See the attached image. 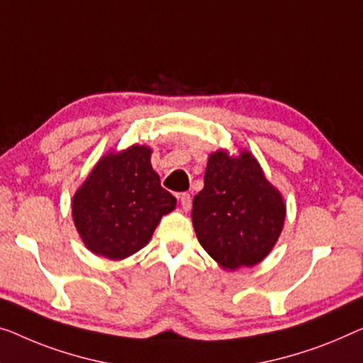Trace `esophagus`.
<instances>
[{"instance_id": "34e87169", "label": "esophagus", "mask_w": 363, "mask_h": 363, "mask_svg": "<svg viewBox=\"0 0 363 363\" xmlns=\"http://www.w3.org/2000/svg\"><path fill=\"white\" fill-rule=\"evenodd\" d=\"M179 200H181V207L187 212V210L191 208V205H192V197H191V194H187V192L181 194V196H179Z\"/></svg>"}]
</instances>
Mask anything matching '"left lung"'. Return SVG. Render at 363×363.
I'll return each mask as SVG.
<instances>
[{
  "label": "left lung",
  "mask_w": 363,
  "mask_h": 363,
  "mask_svg": "<svg viewBox=\"0 0 363 363\" xmlns=\"http://www.w3.org/2000/svg\"><path fill=\"white\" fill-rule=\"evenodd\" d=\"M285 205L247 151L208 158L203 189L194 197L192 223L199 242L221 267L261 262L279 240Z\"/></svg>",
  "instance_id": "left-lung-1"
}]
</instances>
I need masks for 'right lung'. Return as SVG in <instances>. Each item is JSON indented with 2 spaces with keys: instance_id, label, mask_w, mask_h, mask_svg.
Returning <instances> with one entry per match:
<instances>
[{
  "instance_id": "1",
  "label": "right lung",
  "mask_w": 363,
  "mask_h": 363,
  "mask_svg": "<svg viewBox=\"0 0 363 363\" xmlns=\"http://www.w3.org/2000/svg\"><path fill=\"white\" fill-rule=\"evenodd\" d=\"M151 150L133 145L111 153L91 171L73 197V220L86 247L123 259L148 245L161 216L176 199L161 187L150 163Z\"/></svg>"
}]
</instances>
